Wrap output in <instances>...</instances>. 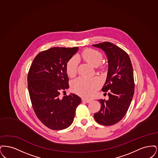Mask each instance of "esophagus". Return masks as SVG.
I'll list each match as a JSON object with an SVG mask.
<instances>
[{"label":"esophagus","instance_id":"esophagus-1","mask_svg":"<svg viewBox=\"0 0 158 158\" xmlns=\"http://www.w3.org/2000/svg\"><path fill=\"white\" fill-rule=\"evenodd\" d=\"M82 101L83 102H85V103H89V102H90V100L89 99H82Z\"/></svg>","mask_w":158,"mask_h":158}]
</instances>
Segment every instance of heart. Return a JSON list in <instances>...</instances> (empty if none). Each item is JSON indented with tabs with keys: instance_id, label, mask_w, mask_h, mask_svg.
Wrapping results in <instances>:
<instances>
[{
	"instance_id": "heart-1",
	"label": "heart",
	"mask_w": 158,
	"mask_h": 158,
	"mask_svg": "<svg viewBox=\"0 0 158 158\" xmlns=\"http://www.w3.org/2000/svg\"><path fill=\"white\" fill-rule=\"evenodd\" d=\"M77 58L82 59L90 65L97 67L102 60V54L96 50L87 48L80 54ZM66 73L69 77H73L76 75L77 70V59L74 56L68 60L66 66ZM101 85V81L97 77L85 78L80 77L71 83V88L73 92L78 95L85 98L91 97Z\"/></svg>"
}]
</instances>
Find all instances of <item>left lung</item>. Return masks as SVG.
I'll return each mask as SVG.
<instances>
[{
    "label": "left lung",
    "mask_w": 158,
    "mask_h": 158,
    "mask_svg": "<svg viewBox=\"0 0 158 158\" xmlns=\"http://www.w3.org/2000/svg\"><path fill=\"white\" fill-rule=\"evenodd\" d=\"M92 45L105 52L108 64L102 91L108 92L109 98L98 100L101 109L94 114V118L101 125L112 126L123 119L131 104L135 92L133 66L127 53L113 43L104 42Z\"/></svg>",
    "instance_id": "obj_1"
}]
</instances>
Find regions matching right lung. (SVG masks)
Listing matches in <instances>:
<instances>
[{"instance_id":"right-lung-1","label":"right lung","mask_w":158,"mask_h":158,"mask_svg":"<svg viewBox=\"0 0 158 158\" xmlns=\"http://www.w3.org/2000/svg\"><path fill=\"white\" fill-rule=\"evenodd\" d=\"M79 47H53L38 53L28 74L31 101L38 118L46 127L60 130L69 127L81 98L74 94L60 98L69 87L66 66Z\"/></svg>"}]
</instances>
